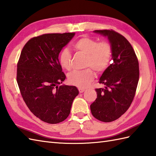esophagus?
<instances>
[{
  "mask_svg": "<svg viewBox=\"0 0 156 156\" xmlns=\"http://www.w3.org/2000/svg\"><path fill=\"white\" fill-rule=\"evenodd\" d=\"M84 91H85V89H83V88H79V93H82Z\"/></svg>",
  "mask_w": 156,
  "mask_h": 156,
  "instance_id": "esophagus-1",
  "label": "esophagus"
}]
</instances>
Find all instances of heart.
<instances>
[{"instance_id": "heart-1", "label": "heart", "mask_w": 156, "mask_h": 156, "mask_svg": "<svg viewBox=\"0 0 156 156\" xmlns=\"http://www.w3.org/2000/svg\"><path fill=\"white\" fill-rule=\"evenodd\" d=\"M73 49L79 53L86 55L85 67L92 68L101 73L108 67L112 57V47L107 41L98 42L95 39L84 36L79 38L73 44ZM71 55L67 48H64L58 55L61 66L66 70L71 69ZM84 71H75L68 75L69 83L78 87H85L93 78L94 73L91 69Z\"/></svg>"}]
</instances>
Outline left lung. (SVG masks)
Here are the masks:
<instances>
[{
	"mask_svg": "<svg viewBox=\"0 0 156 156\" xmlns=\"http://www.w3.org/2000/svg\"><path fill=\"white\" fill-rule=\"evenodd\" d=\"M108 37L112 47L113 63L103 72L99 83L105 88L96 89L97 99L90 105L93 117L111 122L129 109L136 95L140 77L139 62L129 41L113 30H95Z\"/></svg>",
	"mask_w": 156,
	"mask_h": 156,
	"instance_id": "1",
	"label": "left lung"
}]
</instances>
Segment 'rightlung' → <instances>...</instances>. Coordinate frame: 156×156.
Here are the masks:
<instances>
[{
	"label": "right lung",
	"instance_id": "1",
	"mask_svg": "<svg viewBox=\"0 0 156 156\" xmlns=\"http://www.w3.org/2000/svg\"><path fill=\"white\" fill-rule=\"evenodd\" d=\"M75 33H49L30 39L23 48L17 63L16 81L24 101L43 122H62L79 94L75 86L60 85L66 78L58 54Z\"/></svg>",
	"mask_w": 156,
	"mask_h": 156
}]
</instances>
